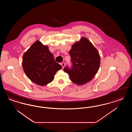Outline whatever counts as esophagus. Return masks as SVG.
<instances>
[{"instance_id": "esophagus-1", "label": "esophagus", "mask_w": 132, "mask_h": 132, "mask_svg": "<svg viewBox=\"0 0 132 132\" xmlns=\"http://www.w3.org/2000/svg\"><path fill=\"white\" fill-rule=\"evenodd\" d=\"M61 66H62V68H64V67H65V62H63V63H61Z\"/></svg>"}]
</instances>
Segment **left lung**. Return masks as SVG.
<instances>
[{"instance_id":"obj_1","label":"left lung","mask_w":132,"mask_h":132,"mask_svg":"<svg viewBox=\"0 0 132 132\" xmlns=\"http://www.w3.org/2000/svg\"><path fill=\"white\" fill-rule=\"evenodd\" d=\"M69 53L73 66L71 69L66 67L65 72L70 79L78 85H84L95 77L100 65V56L92 43L85 37L75 43Z\"/></svg>"}]
</instances>
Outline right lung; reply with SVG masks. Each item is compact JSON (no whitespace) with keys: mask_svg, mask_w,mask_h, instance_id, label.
Segmentation results:
<instances>
[{"mask_svg":"<svg viewBox=\"0 0 132 132\" xmlns=\"http://www.w3.org/2000/svg\"><path fill=\"white\" fill-rule=\"evenodd\" d=\"M22 65L27 77L32 82L45 86L54 79L56 72L62 66L55 62L48 47L39 40L34 43L22 57Z\"/></svg>","mask_w":132,"mask_h":132,"instance_id":"right-lung-1","label":"right lung"}]
</instances>
